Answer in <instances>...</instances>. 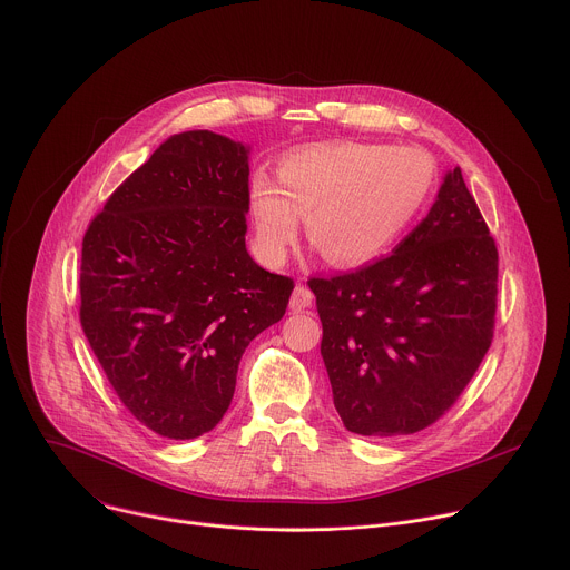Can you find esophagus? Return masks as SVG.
I'll return each mask as SVG.
<instances>
[{
  "mask_svg": "<svg viewBox=\"0 0 570 570\" xmlns=\"http://www.w3.org/2000/svg\"><path fill=\"white\" fill-rule=\"evenodd\" d=\"M311 302H313V293L308 291V286H304V284H297V286L293 288V295H291L288 308H291L293 313H299V311L308 308V306H311Z\"/></svg>",
  "mask_w": 570,
  "mask_h": 570,
  "instance_id": "34e87169",
  "label": "esophagus"
}]
</instances>
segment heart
Returning a JSON list of instances; mask_svg holds the SVG:
<instances>
[{
	"mask_svg": "<svg viewBox=\"0 0 570 570\" xmlns=\"http://www.w3.org/2000/svg\"><path fill=\"white\" fill-rule=\"evenodd\" d=\"M275 176L255 178L248 196L259 255L284 262L304 218L311 246L350 271L383 257L415 220L435 165L420 148L338 139L286 153Z\"/></svg>",
	"mask_w": 570,
	"mask_h": 570,
	"instance_id": "1",
	"label": "heart"
}]
</instances>
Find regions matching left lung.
<instances>
[{
	"label": "left lung",
	"mask_w": 570,
	"mask_h": 570,
	"mask_svg": "<svg viewBox=\"0 0 570 570\" xmlns=\"http://www.w3.org/2000/svg\"><path fill=\"white\" fill-rule=\"evenodd\" d=\"M499 253L460 167L394 253L311 279L320 354L347 431L411 435L438 422L494 336Z\"/></svg>",
	"instance_id": "1"
}]
</instances>
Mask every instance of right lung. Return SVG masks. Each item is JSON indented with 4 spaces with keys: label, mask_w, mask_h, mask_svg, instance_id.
I'll list each match as a JSON object with an SVG mask.
<instances>
[{
    "label": "right lung",
    "mask_w": 570,
    "mask_h": 570,
    "mask_svg": "<svg viewBox=\"0 0 570 570\" xmlns=\"http://www.w3.org/2000/svg\"><path fill=\"white\" fill-rule=\"evenodd\" d=\"M248 155L212 130L171 135L83 236L86 338L121 403L161 438L194 440L223 420L243 352L293 293L246 248Z\"/></svg>",
    "instance_id": "right-lung-1"
}]
</instances>
